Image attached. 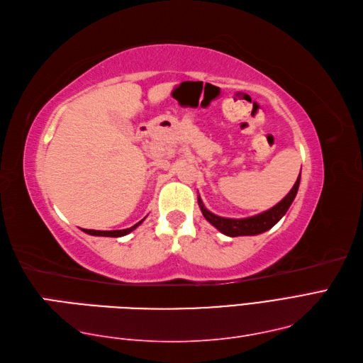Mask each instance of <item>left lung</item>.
Masks as SVG:
<instances>
[{
  "mask_svg": "<svg viewBox=\"0 0 363 363\" xmlns=\"http://www.w3.org/2000/svg\"><path fill=\"white\" fill-rule=\"evenodd\" d=\"M298 184H300V174L297 177V182L294 183L293 189L288 192V196L284 200H280L276 206H272L271 209L262 212V214L246 217V218H226V217H218L216 214H212V212L209 209H206L205 205H203L200 197H199V206L201 209V214L205 216L208 222L212 226H216L218 231L223 233L225 235H229V237L257 235V234L268 231V229H271L281 217L286 214V211L289 209L291 203L294 201V199L297 196Z\"/></svg>",
  "mask_w": 363,
  "mask_h": 363,
  "instance_id": "obj_1",
  "label": "left lung"
}]
</instances>
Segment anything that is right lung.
<instances>
[{
    "label": "right lung",
    "instance_id": "1",
    "mask_svg": "<svg viewBox=\"0 0 363 363\" xmlns=\"http://www.w3.org/2000/svg\"><path fill=\"white\" fill-rule=\"evenodd\" d=\"M143 220H145V218H143ZM143 220H140V222L135 223L134 226L126 228V229H117V231H95V229H83V231H84L86 234L99 235V237H123V235H126V234L134 231V229H135L138 225H141V222H143Z\"/></svg>",
    "mask_w": 363,
    "mask_h": 363
}]
</instances>
